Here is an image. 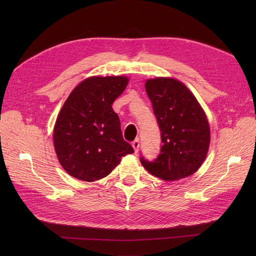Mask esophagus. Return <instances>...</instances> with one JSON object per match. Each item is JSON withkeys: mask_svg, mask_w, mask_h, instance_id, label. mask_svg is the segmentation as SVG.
Here are the masks:
<instances>
[{"mask_svg": "<svg viewBox=\"0 0 256 256\" xmlns=\"http://www.w3.org/2000/svg\"><path fill=\"white\" fill-rule=\"evenodd\" d=\"M132 147L136 152H138V147H140V140H138V138H136V140L132 142Z\"/></svg>", "mask_w": 256, "mask_h": 256, "instance_id": "obj_1", "label": "esophagus"}]
</instances>
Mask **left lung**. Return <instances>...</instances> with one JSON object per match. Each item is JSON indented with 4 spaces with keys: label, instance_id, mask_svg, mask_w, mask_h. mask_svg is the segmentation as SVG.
I'll return each mask as SVG.
<instances>
[{
    "label": "left lung",
    "instance_id": "8db88e82",
    "mask_svg": "<svg viewBox=\"0 0 256 256\" xmlns=\"http://www.w3.org/2000/svg\"><path fill=\"white\" fill-rule=\"evenodd\" d=\"M161 132L162 146L154 161L141 157L152 175L173 182L196 173L202 166L210 143L206 114L196 98L182 82L171 78L145 83Z\"/></svg>",
    "mask_w": 256,
    "mask_h": 256
}]
</instances>
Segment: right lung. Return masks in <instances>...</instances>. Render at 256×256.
<instances>
[{
    "label": "right lung",
    "mask_w": 256,
    "mask_h": 256,
    "mask_svg": "<svg viewBox=\"0 0 256 256\" xmlns=\"http://www.w3.org/2000/svg\"><path fill=\"white\" fill-rule=\"evenodd\" d=\"M127 76H90L68 96L53 130L60 166L80 180L95 182L109 175L122 157L134 150L122 138L112 104L125 90Z\"/></svg>",
    "instance_id": "right-lung-1"
}]
</instances>
